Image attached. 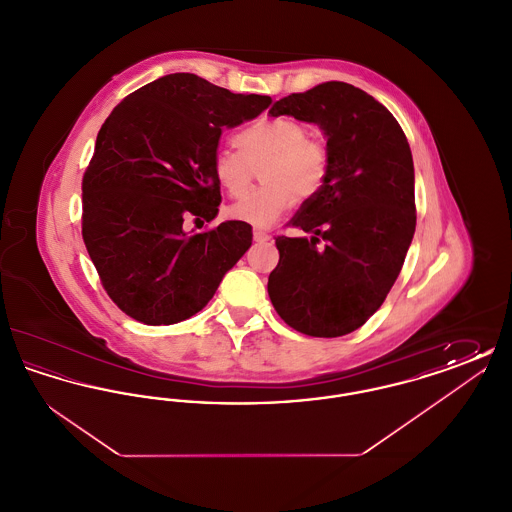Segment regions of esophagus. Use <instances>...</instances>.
I'll return each mask as SVG.
<instances>
[{
	"mask_svg": "<svg viewBox=\"0 0 512 512\" xmlns=\"http://www.w3.org/2000/svg\"><path fill=\"white\" fill-rule=\"evenodd\" d=\"M253 240H255V242H268V240H270V234L265 232V230L255 228V230H253Z\"/></svg>",
	"mask_w": 512,
	"mask_h": 512,
	"instance_id": "obj_1",
	"label": "esophagus"
}]
</instances>
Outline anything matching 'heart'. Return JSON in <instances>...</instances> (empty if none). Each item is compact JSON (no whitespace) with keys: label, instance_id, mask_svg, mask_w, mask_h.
<instances>
[{"label":"heart","instance_id":"obj_1","mask_svg":"<svg viewBox=\"0 0 512 512\" xmlns=\"http://www.w3.org/2000/svg\"><path fill=\"white\" fill-rule=\"evenodd\" d=\"M240 149L219 147L213 155V176L230 197H242L255 169L265 161L261 186L230 207L228 215L253 226H270L299 199H311L324 184L328 153L309 140L303 124L292 119H267L236 136Z\"/></svg>","mask_w":512,"mask_h":512}]
</instances>
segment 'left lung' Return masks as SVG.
<instances>
[{
    "label": "left lung",
    "instance_id": "left-lung-1",
    "mask_svg": "<svg viewBox=\"0 0 512 512\" xmlns=\"http://www.w3.org/2000/svg\"><path fill=\"white\" fill-rule=\"evenodd\" d=\"M272 117L318 124L328 172L278 236L268 295L282 320L315 338L361 328L397 280L416 226L409 142L390 111L361 88L324 82L276 101Z\"/></svg>",
    "mask_w": 512,
    "mask_h": 512
}]
</instances>
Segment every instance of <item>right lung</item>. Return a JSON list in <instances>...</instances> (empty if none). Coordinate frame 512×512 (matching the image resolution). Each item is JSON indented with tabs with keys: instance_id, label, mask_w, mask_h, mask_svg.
Here are the masks:
<instances>
[{
	"instance_id": "right-lung-1",
	"label": "right lung",
	"mask_w": 512,
	"mask_h": 512,
	"mask_svg": "<svg viewBox=\"0 0 512 512\" xmlns=\"http://www.w3.org/2000/svg\"><path fill=\"white\" fill-rule=\"evenodd\" d=\"M270 103L174 73L122 99L103 122L82 180V238L105 292L128 317L151 326L194 317L251 247L247 222L190 234L184 220L217 217L213 155L222 128L255 119Z\"/></svg>"
}]
</instances>
